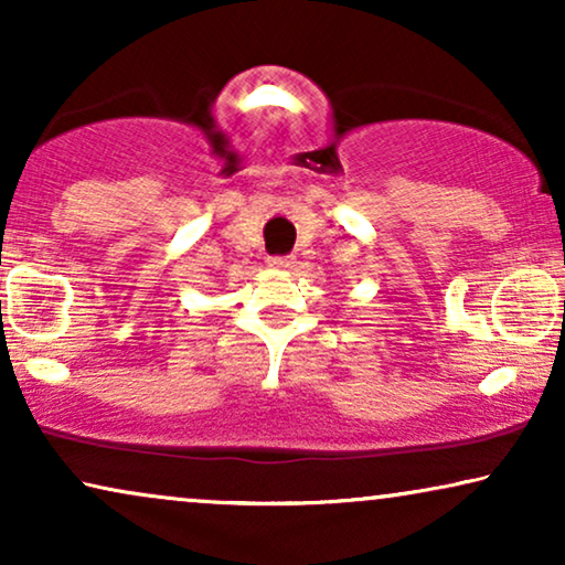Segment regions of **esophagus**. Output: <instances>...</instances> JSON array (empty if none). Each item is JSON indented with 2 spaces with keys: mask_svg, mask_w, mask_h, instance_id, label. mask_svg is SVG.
Instances as JSON below:
<instances>
[{
  "mask_svg": "<svg viewBox=\"0 0 565 565\" xmlns=\"http://www.w3.org/2000/svg\"><path fill=\"white\" fill-rule=\"evenodd\" d=\"M267 265L273 269H290L292 267V259L290 257H269Z\"/></svg>",
  "mask_w": 565,
  "mask_h": 565,
  "instance_id": "obj_1",
  "label": "esophagus"
}]
</instances>
